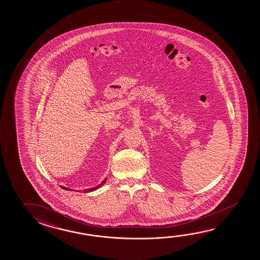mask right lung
Returning <instances> with one entry per match:
<instances>
[{
  "instance_id": "add662e5",
  "label": "right lung",
  "mask_w": 260,
  "mask_h": 260,
  "mask_svg": "<svg viewBox=\"0 0 260 260\" xmlns=\"http://www.w3.org/2000/svg\"><path fill=\"white\" fill-rule=\"evenodd\" d=\"M106 180H107V179H104V180H103V183L100 184V185H99V186H97V187H91V188H87V189H84V191L89 192V191H92V190H95V189H97V188H98V187H102V186H103V183H104V182H105V181H106ZM62 187V188H64V189H66V190H71V189H69L68 187Z\"/></svg>"
}]
</instances>
